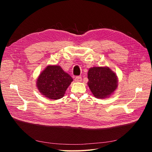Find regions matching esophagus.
I'll list each match as a JSON object with an SVG mask.
<instances>
[{"label": "esophagus", "mask_w": 152, "mask_h": 152, "mask_svg": "<svg viewBox=\"0 0 152 152\" xmlns=\"http://www.w3.org/2000/svg\"><path fill=\"white\" fill-rule=\"evenodd\" d=\"M75 82H81L82 81V77L80 76H77L75 78Z\"/></svg>", "instance_id": "1"}]
</instances>
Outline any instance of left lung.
Wrapping results in <instances>:
<instances>
[{"mask_svg": "<svg viewBox=\"0 0 152 152\" xmlns=\"http://www.w3.org/2000/svg\"><path fill=\"white\" fill-rule=\"evenodd\" d=\"M87 78L89 89L97 98L108 97L117 87L115 73L107 67L91 68Z\"/></svg>", "mask_w": 152, "mask_h": 152, "instance_id": "8db88e82", "label": "left lung"}]
</instances>
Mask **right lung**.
<instances>
[{"instance_id": "obj_1", "label": "right lung", "mask_w": 152, "mask_h": 152, "mask_svg": "<svg viewBox=\"0 0 152 152\" xmlns=\"http://www.w3.org/2000/svg\"><path fill=\"white\" fill-rule=\"evenodd\" d=\"M72 81V77L59 66H48L40 74L37 86L45 97L55 100L63 97Z\"/></svg>"}]
</instances>
